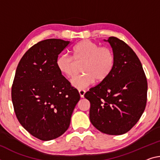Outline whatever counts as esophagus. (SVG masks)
Segmentation results:
<instances>
[{"mask_svg":"<svg viewBox=\"0 0 160 160\" xmlns=\"http://www.w3.org/2000/svg\"><path fill=\"white\" fill-rule=\"evenodd\" d=\"M85 93V91L84 90H79V94H80L81 98H84Z\"/></svg>","mask_w":160,"mask_h":160,"instance_id":"34e87169","label":"esophagus"}]
</instances>
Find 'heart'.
Segmentation results:
<instances>
[{"label":"heart","mask_w":160,"mask_h":160,"mask_svg":"<svg viewBox=\"0 0 160 160\" xmlns=\"http://www.w3.org/2000/svg\"><path fill=\"white\" fill-rule=\"evenodd\" d=\"M73 57L62 54L56 60V66L62 75L68 78L74 74L75 62H84L82 75L75 76L71 80V85L77 89H85L96 80L102 81L108 77L115 65L112 50L106 46L100 47L98 43L89 40H84L73 48Z\"/></svg>","instance_id":"obj_1"}]
</instances>
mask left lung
Returning a JSON list of instances; mask_svg holds the SVG:
<instances>
[{
	"label": "left lung",
	"instance_id": "left-lung-1",
	"mask_svg": "<svg viewBox=\"0 0 160 160\" xmlns=\"http://www.w3.org/2000/svg\"><path fill=\"white\" fill-rule=\"evenodd\" d=\"M108 42L115 65L108 77L85 94L90 102V120L99 131L111 135L128 132L138 122L147 104L148 81L133 50L116 37Z\"/></svg>",
	"mask_w": 160,
	"mask_h": 160
}]
</instances>
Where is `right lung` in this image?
Instances as JSON below:
<instances>
[{"label": "right lung", "instance_id": "1", "mask_svg": "<svg viewBox=\"0 0 160 160\" xmlns=\"http://www.w3.org/2000/svg\"><path fill=\"white\" fill-rule=\"evenodd\" d=\"M70 41L47 39L25 53L12 85L14 111L21 125L35 138L48 141L61 136L70 126L78 91L56 66L58 55Z\"/></svg>", "mask_w": 160, "mask_h": 160}]
</instances>
